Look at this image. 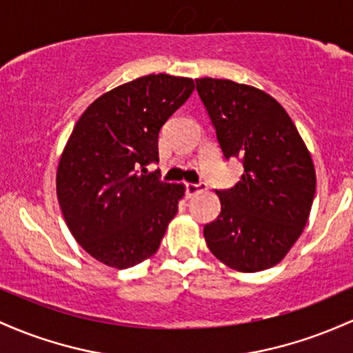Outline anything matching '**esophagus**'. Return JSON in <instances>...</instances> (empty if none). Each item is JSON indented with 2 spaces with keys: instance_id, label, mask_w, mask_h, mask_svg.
<instances>
[{
  "instance_id": "34e87169",
  "label": "esophagus",
  "mask_w": 353,
  "mask_h": 353,
  "mask_svg": "<svg viewBox=\"0 0 353 353\" xmlns=\"http://www.w3.org/2000/svg\"><path fill=\"white\" fill-rule=\"evenodd\" d=\"M206 189H208V185L204 183H189V184H185V194L191 197V196H194L196 192L206 191Z\"/></svg>"
}]
</instances>
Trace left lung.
<instances>
[{"label":"left lung","instance_id":"left-lung-1","mask_svg":"<svg viewBox=\"0 0 353 353\" xmlns=\"http://www.w3.org/2000/svg\"><path fill=\"white\" fill-rule=\"evenodd\" d=\"M224 157L243 162L239 183L218 191L221 214L204 226L212 254L241 273L278 265L303 233L316 189L315 165L295 123L266 92L197 79Z\"/></svg>","mask_w":353,"mask_h":353}]
</instances>
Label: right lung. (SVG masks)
I'll return each instance as SVG.
<instances>
[{
    "label": "right lung",
    "instance_id": "obj_1",
    "mask_svg": "<svg viewBox=\"0 0 353 353\" xmlns=\"http://www.w3.org/2000/svg\"><path fill=\"white\" fill-rule=\"evenodd\" d=\"M194 80L145 75L94 100L73 127L57 168V197L70 233L103 265L125 270L150 258L184 197V184L147 172L162 125Z\"/></svg>",
    "mask_w": 353,
    "mask_h": 353
}]
</instances>
